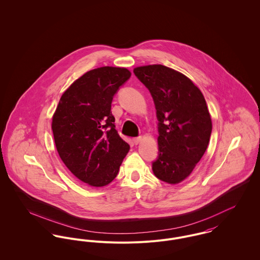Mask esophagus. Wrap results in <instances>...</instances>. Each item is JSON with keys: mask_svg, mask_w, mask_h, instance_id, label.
<instances>
[{"mask_svg": "<svg viewBox=\"0 0 260 260\" xmlns=\"http://www.w3.org/2000/svg\"><path fill=\"white\" fill-rule=\"evenodd\" d=\"M141 141H142V137L133 139V143H134L135 145H138V144H140V143H141Z\"/></svg>", "mask_w": 260, "mask_h": 260, "instance_id": "obj_1", "label": "esophagus"}]
</instances>
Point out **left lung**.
Segmentation results:
<instances>
[{"label": "left lung", "mask_w": 260, "mask_h": 260, "mask_svg": "<svg viewBox=\"0 0 260 260\" xmlns=\"http://www.w3.org/2000/svg\"><path fill=\"white\" fill-rule=\"evenodd\" d=\"M134 74L150 90L158 120V157L153 172L177 184L188 177L207 149L212 120L201 90L182 73L164 65L136 67Z\"/></svg>", "instance_id": "obj_1"}]
</instances>
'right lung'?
Segmentation results:
<instances>
[{
    "instance_id": "right-lung-1",
    "label": "right lung",
    "mask_w": 260,
    "mask_h": 260,
    "mask_svg": "<svg viewBox=\"0 0 260 260\" xmlns=\"http://www.w3.org/2000/svg\"><path fill=\"white\" fill-rule=\"evenodd\" d=\"M130 76L129 70L120 67L90 70L64 91L53 114L59 156L70 172L89 186L109 184L130 150L110 112L113 95Z\"/></svg>"
}]
</instances>
